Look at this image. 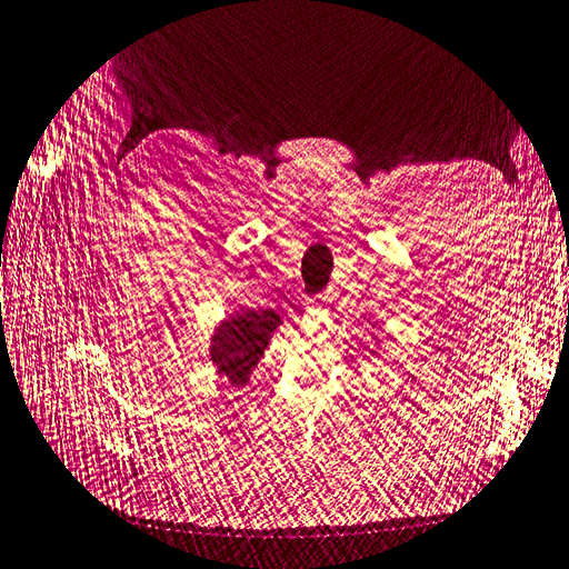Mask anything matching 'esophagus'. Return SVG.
I'll use <instances>...</instances> for the list:
<instances>
[{
	"instance_id": "34e87169",
	"label": "esophagus",
	"mask_w": 569,
	"mask_h": 569,
	"mask_svg": "<svg viewBox=\"0 0 569 569\" xmlns=\"http://www.w3.org/2000/svg\"><path fill=\"white\" fill-rule=\"evenodd\" d=\"M327 302H329V296H315V298L310 300L312 307H323Z\"/></svg>"
}]
</instances>
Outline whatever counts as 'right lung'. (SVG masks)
Segmentation results:
<instances>
[{"label":"right lung","mask_w":569,"mask_h":569,"mask_svg":"<svg viewBox=\"0 0 569 569\" xmlns=\"http://www.w3.org/2000/svg\"><path fill=\"white\" fill-rule=\"evenodd\" d=\"M279 323L281 315L273 310H240L236 317L219 323L209 346V357L219 375L229 379L231 386L246 383Z\"/></svg>","instance_id":"add662e5"}]
</instances>
